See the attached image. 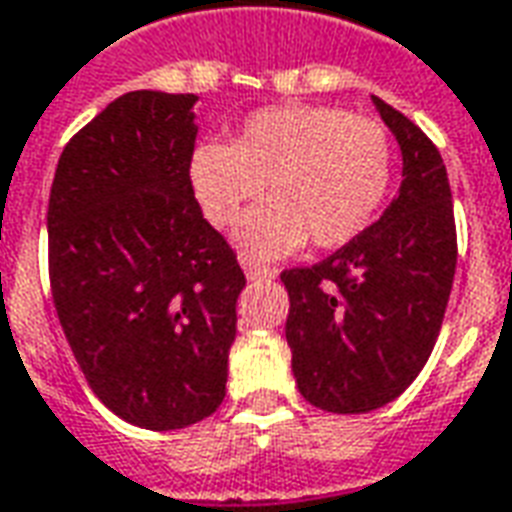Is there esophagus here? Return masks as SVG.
<instances>
[{"mask_svg": "<svg viewBox=\"0 0 512 512\" xmlns=\"http://www.w3.org/2000/svg\"><path fill=\"white\" fill-rule=\"evenodd\" d=\"M241 266L243 274H246V280H274V277H277V269L263 266V263H255V260H249V257H241Z\"/></svg>", "mask_w": 512, "mask_h": 512, "instance_id": "obj_1", "label": "esophagus"}]
</instances>
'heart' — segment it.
<instances>
[{"instance_id":"b5f03b06","label":"heart","mask_w":512,"mask_h":512,"mask_svg":"<svg viewBox=\"0 0 512 512\" xmlns=\"http://www.w3.org/2000/svg\"><path fill=\"white\" fill-rule=\"evenodd\" d=\"M190 182L215 227H232L269 182L274 198L235 232L249 255H291L308 238L319 249H336L381 210L392 182V142L381 123L336 106H269L243 120L232 145H198Z\"/></svg>"}]
</instances>
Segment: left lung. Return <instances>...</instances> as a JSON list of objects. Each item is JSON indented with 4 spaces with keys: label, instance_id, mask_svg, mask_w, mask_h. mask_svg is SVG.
<instances>
[{
    "label": "left lung",
    "instance_id": "left-lung-1",
    "mask_svg": "<svg viewBox=\"0 0 512 512\" xmlns=\"http://www.w3.org/2000/svg\"><path fill=\"white\" fill-rule=\"evenodd\" d=\"M398 139L403 182L384 215L311 269L280 274L285 342L300 395L325 412L364 415L395 401L429 361L457 269L454 204L440 151L373 95Z\"/></svg>",
    "mask_w": 512,
    "mask_h": 512
}]
</instances>
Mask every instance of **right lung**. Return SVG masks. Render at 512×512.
<instances>
[{
	"mask_svg": "<svg viewBox=\"0 0 512 512\" xmlns=\"http://www.w3.org/2000/svg\"><path fill=\"white\" fill-rule=\"evenodd\" d=\"M196 100L117 97L69 139L47 210L66 342L97 398L151 431L193 426L221 406L246 285L193 196Z\"/></svg>",
	"mask_w": 512,
	"mask_h": 512,
	"instance_id": "right-lung-1",
	"label": "right lung"
}]
</instances>
